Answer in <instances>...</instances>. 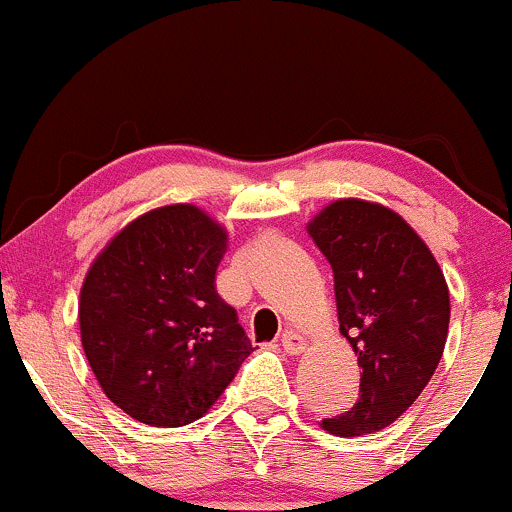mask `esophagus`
Wrapping results in <instances>:
<instances>
[{"instance_id": "obj_1", "label": "esophagus", "mask_w": 512, "mask_h": 512, "mask_svg": "<svg viewBox=\"0 0 512 512\" xmlns=\"http://www.w3.org/2000/svg\"><path fill=\"white\" fill-rule=\"evenodd\" d=\"M280 341H283L285 353H290V355H300L307 350V338L300 336V333H295V331H285Z\"/></svg>"}]
</instances>
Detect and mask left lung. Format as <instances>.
I'll return each mask as SVG.
<instances>
[{
    "label": "left lung",
    "instance_id": "8db88e82",
    "mask_svg": "<svg viewBox=\"0 0 512 512\" xmlns=\"http://www.w3.org/2000/svg\"><path fill=\"white\" fill-rule=\"evenodd\" d=\"M331 263L338 331L358 355L360 399L321 428L331 435L392 426L438 367L450 326V290L426 241L399 212L360 198L326 205L307 225Z\"/></svg>",
    "mask_w": 512,
    "mask_h": 512
}]
</instances>
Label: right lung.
Here are the masks:
<instances>
[{
    "instance_id": "right-lung-1",
    "label": "right lung",
    "mask_w": 512,
    "mask_h": 512,
    "mask_svg": "<svg viewBox=\"0 0 512 512\" xmlns=\"http://www.w3.org/2000/svg\"><path fill=\"white\" fill-rule=\"evenodd\" d=\"M225 251V227L176 203L132 220L91 263L79 292L84 355L135 421H198L254 350L215 290Z\"/></svg>"
}]
</instances>
